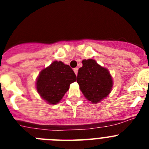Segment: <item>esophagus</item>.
Instances as JSON below:
<instances>
[{"label": "esophagus", "instance_id": "1", "mask_svg": "<svg viewBox=\"0 0 149 149\" xmlns=\"http://www.w3.org/2000/svg\"><path fill=\"white\" fill-rule=\"evenodd\" d=\"M74 73H75V74H76V75H77V72H78V68H74Z\"/></svg>", "mask_w": 149, "mask_h": 149}]
</instances>
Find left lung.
I'll list each match as a JSON object with an SVG mask.
<instances>
[{"label": "left lung", "instance_id": "left-lung-1", "mask_svg": "<svg viewBox=\"0 0 149 149\" xmlns=\"http://www.w3.org/2000/svg\"><path fill=\"white\" fill-rule=\"evenodd\" d=\"M77 73L79 84L85 98L93 104L99 103L109 95L113 85L107 68L102 67L93 59L84 60Z\"/></svg>", "mask_w": 149, "mask_h": 149}]
</instances>
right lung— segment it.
Returning a JSON list of instances; mask_svg holds the SVG:
<instances>
[{"instance_id": "1", "label": "right lung", "mask_w": 149, "mask_h": 149, "mask_svg": "<svg viewBox=\"0 0 149 149\" xmlns=\"http://www.w3.org/2000/svg\"><path fill=\"white\" fill-rule=\"evenodd\" d=\"M77 80L75 74L68 65L54 61L39 74L36 88L41 98L49 104H56L63 98L72 83Z\"/></svg>"}]
</instances>
